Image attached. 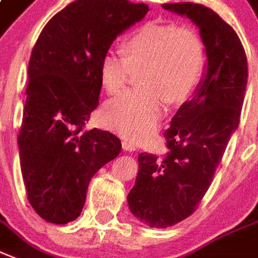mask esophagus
<instances>
[{
  "label": "esophagus",
  "instance_id": "34e87169",
  "mask_svg": "<svg viewBox=\"0 0 258 258\" xmlns=\"http://www.w3.org/2000/svg\"><path fill=\"white\" fill-rule=\"evenodd\" d=\"M122 148L123 151H127V152H133V151L137 150V147L135 144H132L131 141H122Z\"/></svg>",
  "mask_w": 258,
  "mask_h": 258
}]
</instances>
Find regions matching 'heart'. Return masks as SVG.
<instances>
[{
	"label": "heart",
	"instance_id": "1",
	"mask_svg": "<svg viewBox=\"0 0 258 258\" xmlns=\"http://www.w3.org/2000/svg\"><path fill=\"white\" fill-rule=\"evenodd\" d=\"M121 54L107 51L100 61V83L117 95L126 88L132 72H141L137 94L122 95L104 104V125L131 141H144L164 113V98L182 102L193 92L204 71L200 36L186 27L147 23L123 43Z\"/></svg>",
	"mask_w": 258,
	"mask_h": 258
}]
</instances>
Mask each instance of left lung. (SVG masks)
<instances>
[{"mask_svg": "<svg viewBox=\"0 0 258 258\" xmlns=\"http://www.w3.org/2000/svg\"><path fill=\"white\" fill-rule=\"evenodd\" d=\"M200 30L207 68L195 95L178 108L164 132V156L139 155L129 210L150 227L166 228L195 212L239 125L247 59L235 31L212 9L191 3L163 4Z\"/></svg>", "mask_w": 258, "mask_h": 258, "instance_id": "left-lung-1", "label": "left lung"}]
</instances>
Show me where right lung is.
Instances as JSON below:
<instances>
[{"instance_id":"right-lung-1","label":"right lung","mask_w":258,"mask_h":258,"mask_svg":"<svg viewBox=\"0 0 258 258\" xmlns=\"http://www.w3.org/2000/svg\"><path fill=\"white\" fill-rule=\"evenodd\" d=\"M148 11L127 0H76L32 48L17 145L28 201L46 222L79 218L91 178L121 152L113 133L83 126L99 104L102 58Z\"/></svg>"}]
</instances>
